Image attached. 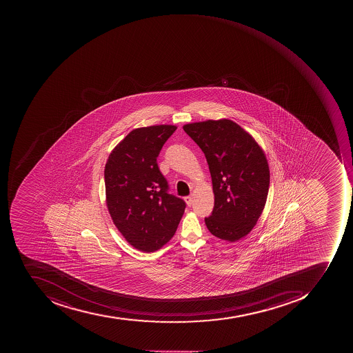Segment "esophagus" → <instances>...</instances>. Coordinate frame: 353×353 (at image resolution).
I'll return each instance as SVG.
<instances>
[{"instance_id": "esophagus-1", "label": "esophagus", "mask_w": 353, "mask_h": 353, "mask_svg": "<svg viewBox=\"0 0 353 353\" xmlns=\"http://www.w3.org/2000/svg\"><path fill=\"white\" fill-rule=\"evenodd\" d=\"M185 201L187 205L191 207L192 203H193V197L192 196H187V197H185Z\"/></svg>"}]
</instances>
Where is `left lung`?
I'll use <instances>...</instances> for the list:
<instances>
[{
	"label": "left lung",
	"instance_id": "8db88e82",
	"mask_svg": "<svg viewBox=\"0 0 353 353\" xmlns=\"http://www.w3.org/2000/svg\"><path fill=\"white\" fill-rule=\"evenodd\" d=\"M205 154L212 178L214 208L208 230L235 242L256 226L268 199L270 168L265 154L240 125L227 119L183 126Z\"/></svg>",
	"mask_w": 353,
	"mask_h": 353
}]
</instances>
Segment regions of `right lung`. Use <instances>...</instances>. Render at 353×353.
I'll list each match as a JSON object with an SVG mask.
<instances>
[{
	"mask_svg": "<svg viewBox=\"0 0 353 353\" xmlns=\"http://www.w3.org/2000/svg\"><path fill=\"white\" fill-rule=\"evenodd\" d=\"M177 127H141L127 134L105 166L106 203L125 240L144 252H156L173 238L185 203L168 193L157 157Z\"/></svg>",
	"mask_w": 353,
	"mask_h": 353,
	"instance_id": "1",
	"label": "right lung"
}]
</instances>
